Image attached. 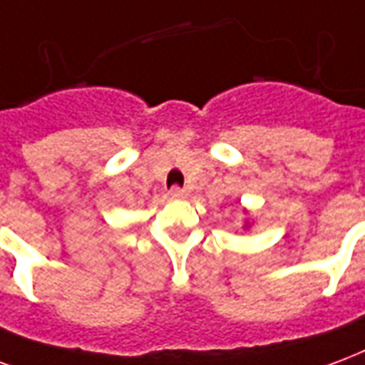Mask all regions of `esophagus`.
I'll return each instance as SVG.
<instances>
[{"instance_id":"esophagus-1","label":"esophagus","mask_w":365,"mask_h":365,"mask_svg":"<svg viewBox=\"0 0 365 365\" xmlns=\"http://www.w3.org/2000/svg\"><path fill=\"white\" fill-rule=\"evenodd\" d=\"M169 194H171V198H185L186 190L185 188H180V186H173L171 190H169Z\"/></svg>"}]
</instances>
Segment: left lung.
Wrapping results in <instances>:
<instances>
[{"instance_id": "1", "label": "left lung", "mask_w": 365, "mask_h": 365, "mask_svg": "<svg viewBox=\"0 0 365 365\" xmlns=\"http://www.w3.org/2000/svg\"><path fill=\"white\" fill-rule=\"evenodd\" d=\"M247 225H249V222H247Z\"/></svg>"}]
</instances>
